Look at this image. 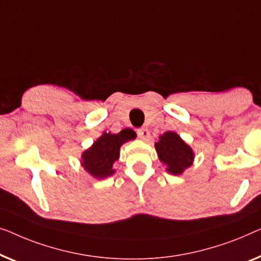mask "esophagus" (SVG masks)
<instances>
[{
	"label": "esophagus",
	"mask_w": 261,
	"mask_h": 261,
	"mask_svg": "<svg viewBox=\"0 0 261 261\" xmlns=\"http://www.w3.org/2000/svg\"><path fill=\"white\" fill-rule=\"evenodd\" d=\"M137 135H138L139 138L143 139V141H148V138L150 137L149 130L148 129H144V127H143V129H139L137 131Z\"/></svg>",
	"instance_id": "34e87169"
}]
</instances>
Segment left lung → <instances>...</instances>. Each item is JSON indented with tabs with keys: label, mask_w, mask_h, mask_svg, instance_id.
Here are the masks:
<instances>
[{
	"label": "left lung",
	"mask_w": 261,
	"mask_h": 261,
	"mask_svg": "<svg viewBox=\"0 0 261 261\" xmlns=\"http://www.w3.org/2000/svg\"><path fill=\"white\" fill-rule=\"evenodd\" d=\"M155 149L161 162L167 166V171L171 175H181L193 164L194 152L188 144L176 134L168 131L161 135Z\"/></svg>",
	"instance_id": "obj_1"
}]
</instances>
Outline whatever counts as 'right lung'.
Listing matches in <instances>:
<instances>
[{"label": "right lung", "mask_w": 261, "mask_h": 261, "mask_svg": "<svg viewBox=\"0 0 261 261\" xmlns=\"http://www.w3.org/2000/svg\"><path fill=\"white\" fill-rule=\"evenodd\" d=\"M136 138V132L124 129L119 134L104 132L92 146L83 152L82 166L97 179L115 174L113 163L119 159V149L124 143Z\"/></svg>", "instance_id": "obj_1"}]
</instances>
